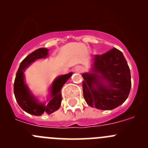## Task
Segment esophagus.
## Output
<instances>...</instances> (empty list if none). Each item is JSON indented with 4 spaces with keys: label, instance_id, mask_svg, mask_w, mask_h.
I'll return each mask as SVG.
<instances>
[{
    "label": "esophagus",
    "instance_id": "obj_1",
    "mask_svg": "<svg viewBox=\"0 0 148 148\" xmlns=\"http://www.w3.org/2000/svg\"><path fill=\"white\" fill-rule=\"evenodd\" d=\"M76 70H77V71H82V67H77V68L76 69Z\"/></svg>",
    "mask_w": 148,
    "mask_h": 148
}]
</instances>
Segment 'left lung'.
Returning <instances> with one entry per match:
<instances>
[{"label":"left lung","mask_w":148,"mask_h":148,"mask_svg":"<svg viewBox=\"0 0 148 148\" xmlns=\"http://www.w3.org/2000/svg\"><path fill=\"white\" fill-rule=\"evenodd\" d=\"M93 60L92 73L82 74L84 98L92 107L113 110L123 104L129 96V66L122 52L116 48L102 55H95Z\"/></svg>","instance_id":"1"}]
</instances>
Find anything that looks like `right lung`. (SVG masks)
<instances>
[{
  "mask_svg": "<svg viewBox=\"0 0 148 148\" xmlns=\"http://www.w3.org/2000/svg\"><path fill=\"white\" fill-rule=\"evenodd\" d=\"M48 49L45 48H40L28 55L21 62L18 69L13 86L14 95L18 105L28 112V114L36 116H40L42 114H50L54 112L61 106L62 103V94L61 89L67 80L71 77L72 73H69L65 75L60 76L56 79L51 86L52 99L49 101L47 105L41 104L35 99L28 90V86L24 83L23 71L26 66L38 59L46 57L48 54Z\"/></svg>",
  "mask_w": 148,
  "mask_h": 148,
  "instance_id": "1",
  "label": "right lung"
}]
</instances>
